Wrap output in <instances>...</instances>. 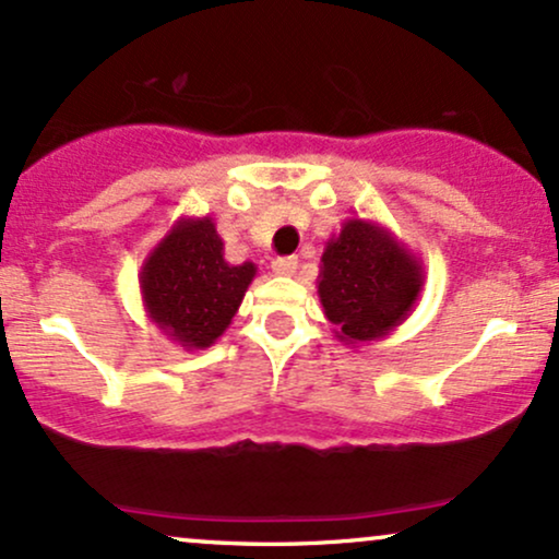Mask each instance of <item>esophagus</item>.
I'll return each instance as SVG.
<instances>
[{
  "label": "esophagus",
  "instance_id": "1",
  "mask_svg": "<svg viewBox=\"0 0 559 559\" xmlns=\"http://www.w3.org/2000/svg\"><path fill=\"white\" fill-rule=\"evenodd\" d=\"M273 273L275 275H294L297 273V267H299V260L297 258H278V260H273Z\"/></svg>",
  "mask_w": 559,
  "mask_h": 559
}]
</instances>
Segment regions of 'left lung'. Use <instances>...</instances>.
<instances>
[{
	"label": "left lung",
	"mask_w": 559,
	"mask_h": 559,
	"mask_svg": "<svg viewBox=\"0 0 559 559\" xmlns=\"http://www.w3.org/2000/svg\"><path fill=\"white\" fill-rule=\"evenodd\" d=\"M423 284V260L383 223L346 217L325 241L318 297L338 342H381L415 310Z\"/></svg>",
	"instance_id": "obj_1"
}]
</instances>
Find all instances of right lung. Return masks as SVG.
I'll use <instances>...</instances> for the list:
<instances>
[{
	"label": "right lung",
	"instance_id": "right-lung-1",
	"mask_svg": "<svg viewBox=\"0 0 559 559\" xmlns=\"http://www.w3.org/2000/svg\"><path fill=\"white\" fill-rule=\"evenodd\" d=\"M258 275L254 262L230 265L213 217H178L146 254L139 292L146 318L183 349H207L239 312Z\"/></svg>",
	"mask_w": 559,
	"mask_h": 559
}]
</instances>
